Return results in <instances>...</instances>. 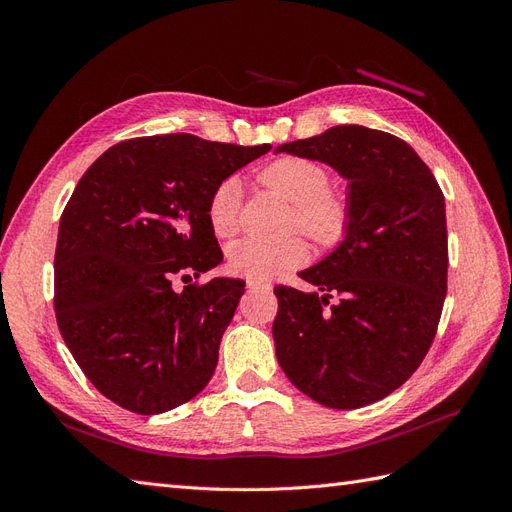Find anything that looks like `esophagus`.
Here are the masks:
<instances>
[{
    "label": "esophagus",
    "mask_w": 512,
    "mask_h": 512,
    "mask_svg": "<svg viewBox=\"0 0 512 512\" xmlns=\"http://www.w3.org/2000/svg\"><path fill=\"white\" fill-rule=\"evenodd\" d=\"M247 288L252 292H271V284L269 282H262V280H247Z\"/></svg>",
    "instance_id": "obj_1"
}]
</instances>
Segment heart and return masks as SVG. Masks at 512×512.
I'll use <instances>...</instances> for the list:
<instances>
[{
    "mask_svg": "<svg viewBox=\"0 0 512 512\" xmlns=\"http://www.w3.org/2000/svg\"><path fill=\"white\" fill-rule=\"evenodd\" d=\"M258 181L292 203L290 228H299L320 247L342 243L352 220L350 200L331 188V170L307 156H280L258 173ZM207 222L215 237L228 239L239 230V183L224 179L207 203ZM307 247L301 239L267 243L243 239L230 245V269L247 280H271L288 269L303 265Z\"/></svg>",
    "mask_w": 512,
    "mask_h": 512,
    "instance_id": "heart-1",
    "label": "heart"
}]
</instances>
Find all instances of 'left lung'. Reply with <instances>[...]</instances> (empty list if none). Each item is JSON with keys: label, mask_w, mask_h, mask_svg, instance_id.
Listing matches in <instances>:
<instances>
[{"label": "left lung", "mask_w": 512, "mask_h": 512, "mask_svg": "<svg viewBox=\"0 0 512 512\" xmlns=\"http://www.w3.org/2000/svg\"><path fill=\"white\" fill-rule=\"evenodd\" d=\"M277 151L333 166L350 181L352 207L337 250L299 273L320 292L275 288L277 361L322 406H369L414 374L436 337L448 271L444 194L416 151L382 130L335 126Z\"/></svg>", "instance_id": "8db88e82"}]
</instances>
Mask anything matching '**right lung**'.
<instances>
[{
	"label": "right lung",
	"instance_id": "1",
	"mask_svg": "<svg viewBox=\"0 0 512 512\" xmlns=\"http://www.w3.org/2000/svg\"><path fill=\"white\" fill-rule=\"evenodd\" d=\"M194 134L138 136L106 149L61 213L55 316L87 380L136 414L196 397L218 365L245 282L213 277L222 262L207 222L218 183L265 156Z\"/></svg>",
	"mask_w": 512,
	"mask_h": 512
}]
</instances>
